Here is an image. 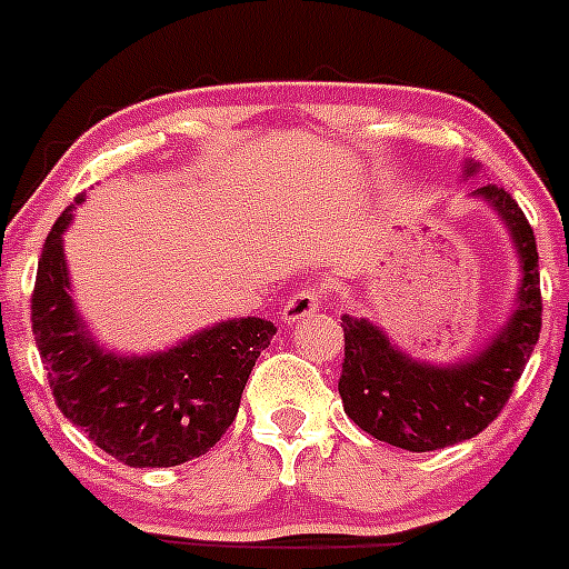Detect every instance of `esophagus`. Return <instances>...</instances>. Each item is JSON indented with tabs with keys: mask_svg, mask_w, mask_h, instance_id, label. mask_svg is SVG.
Listing matches in <instances>:
<instances>
[{
	"mask_svg": "<svg viewBox=\"0 0 569 569\" xmlns=\"http://www.w3.org/2000/svg\"><path fill=\"white\" fill-rule=\"evenodd\" d=\"M325 293H328V288H325V284H305V288H299L288 301H284L281 319L288 321V325L308 319V316H313L316 310L321 308Z\"/></svg>",
	"mask_w": 569,
	"mask_h": 569,
	"instance_id": "34e87169",
	"label": "esophagus"
}]
</instances>
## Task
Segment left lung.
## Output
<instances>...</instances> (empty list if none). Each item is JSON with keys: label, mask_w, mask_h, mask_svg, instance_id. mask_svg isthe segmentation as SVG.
I'll return each mask as SVG.
<instances>
[{"label": "left lung", "mask_w": 569, "mask_h": 569, "mask_svg": "<svg viewBox=\"0 0 569 569\" xmlns=\"http://www.w3.org/2000/svg\"><path fill=\"white\" fill-rule=\"evenodd\" d=\"M476 164H467L472 173ZM510 224L521 256L519 310L485 353L456 367H430L399 353L370 321L341 316L345 361L339 393L345 413L373 439L410 450H445L479 436L510 401L541 333L539 253L519 202L499 184L476 190Z\"/></svg>", "instance_id": "1"}]
</instances>
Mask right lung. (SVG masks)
I'll use <instances>...</instances> for the list:
<instances>
[{"label": "right lung", "mask_w": 569, "mask_h": 569, "mask_svg": "<svg viewBox=\"0 0 569 569\" xmlns=\"http://www.w3.org/2000/svg\"><path fill=\"white\" fill-rule=\"evenodd\" d=\"M68 224L70 208L44 239L30 293V325L57 407L128 467H176L204 456L233 425L250 370L276 333L273 321H222L144 359L102 353L79 325L68 293Z\"/></svg>", "instance_id": "add662e5"}]
</instances>
